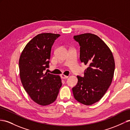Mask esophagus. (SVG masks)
Listing matches in <instances>:
<instances>
[{
    "label": "esophagus",
    "instance_id": "obj_1",
    "mask_svg": "<svg viewBox=\"0 0 130 130\" xmlns=\"http://www.w3.org/2000/svg\"><path fill=\"white\" fill-rule=\"evenodd\" d=\"M61 77L62 78V79H65V78H67L68 77V76H65V75H61Z\"/></svg>",
    "mask_w": 130,
    "mask_h": 130
}]
</instances>
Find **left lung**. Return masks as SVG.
Segmentation results:
<instances>
[{
  "label": "left lung",
  "instance_id": "obj_1",
  "mask_svg": "<svg viewBox=\"0 0 130 130\" xmlns=\"http://www.w3.org/2000/svg\"><path fill=\"white\" fill-rule=\"evenodd\" d=\"M80 46L79 59L88 68L84 76H77L72 88L76 101L86 105L98 102L107 91L114 76L115 61L110 49L98 36L92 33L74 36Z\"/></svg>",
  "mask_w": 130,
  "mask_h": 130
}]
</instances>
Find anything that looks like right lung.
Masks as SVG:
<instances>
[{
	"instance_id": "obj_1",
	"label": "right lung",
	"mask_w": 130,
	"mask_h": 130,
	"mask_svg": "<svg viewBox=\"0 0 130 130\" xmlns=\"http://www.w3.org/2000/svg\"><path fill=\"white\" fill-rule=\"evenodd\" d=\"M60 36L51 33L37 35L26 44L19 59L23 87L33 101L41 105L54 102L62 85L59 76L44 73L49 68L52 46Z\"/></svg>"
}]
</instances>
